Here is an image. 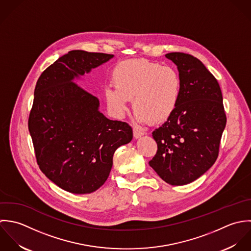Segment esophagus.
Returning <instances> with one entry per match:
<instances>
[{
  "instance_id": "obj_1",
  "label": "esophagus",
  "mask_w": 251,
  "mask_h": 251,
  "mask_svg": "<svg viewBox=\"0 0 251 251\" xmlns=\"http://www.w3.org/2000/svg\"><path fill=\"white\" fill-rule=\"evenodd\" d=\"M133 134H134V138L138 139V138L142 137L145 133H144L143 131H141L140 129H138L137 127H134V128H133Z\"/></svg>"
}]
</instances>
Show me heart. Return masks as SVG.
<instances>
[{
	"instance_id": "1",
	"label": "heart",
	"mask_w": 251,
	"mask_h": 251,
	"mask_svg": "<svg viewBox=\"0 0 251 251\" xmlns=\"http://www.w3.org/2000/svg\"><path fill=\"white\" fill-rule=\"evenodd\" d=\"M103 95L109 110L122 117L131 99L136 118L159 123L167 120L179 100L181 81L178 73L170 66H162L146 59L121 62L113 72Z\"/></svg>"
}]
</instances>
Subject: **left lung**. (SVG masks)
Masks as SVG:
<instances>
[{"mask_svg":"<svg viewBox=\"0 0 251 251\" xmlns=\"http://www.w3.org/2000/svg\"><path fill=\"white\" fill-rule=\"evenodd\" d=\"M166 57L177 66L180 95L174 113L152 132L157 152L150 166L167 183L184 185L216 161L227 118L220 86L200 60L182 52Z\"/></svg>","mask_w":251,"mask_h":251,"instance_id":"obj_1","label":"left lung"}]
</instances>
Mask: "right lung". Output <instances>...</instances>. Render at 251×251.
<instances>
[{
	"label": "right lung",
	"mask_w": 251,
	"mask_h": 251,
	"mask_svg": "<svg viewBox=\"0 0 251 251\" xmlns=\"http://www.w3.org/2000/svg\"><path fill=\"white\" fill-rule=\"evenodd\" d=\"M112 54L69 51L37 81L28 128L41 171L60 188L91 193L104 183L115 151L133 139L131 126L109 120L99 100L74 81Z\"/></svg>",
	"instance_id": "obj_1"
}]
</instances>
